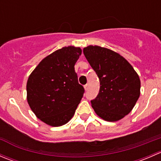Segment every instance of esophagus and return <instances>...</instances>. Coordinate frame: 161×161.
I'll return each instance as SVG.
<instances>
[{
    "label": "esophagus",
    "mask_w": 161,
    "mask_h": 161,
    "mask_svg": "<svg viewBox=\"0 0 161 161\" xmlns=\"http://www.w3.org/2000/svg\"><path fill=\"white\" fill-rule=\"evenodd\" d=\"M84 89H85V90H88V89H89L88 84H86V85L84 86Z\"/></svg>",
    "instance_id": "obj_1"
}]
</instances>
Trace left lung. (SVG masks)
Segmentation results:
<instances>
[{"label":"left lung","instance_id":"obj_1","mask_svg":"<svg viewBox=\"0 0 161 161\" xmlns=\"http://www.w3.org/2000/svg\"><path fill=\"white\" fill-rule=\"evenodd\" d=\"M83 53L100 79V91L91 104L99 117L117 121L131 112L140 95V79L132 66L113 50L86 47Z\"/></svg>","mask_w":161,"mask_h":161}]
</instances>
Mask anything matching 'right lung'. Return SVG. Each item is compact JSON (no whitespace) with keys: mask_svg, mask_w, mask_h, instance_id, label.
Here are the masks:
<instances>
[{"mask_svg":"<svg viewBox=\"0 0 161 161\" xmlns=\"http://www.w3.org/2000/svg\"><path fill=\"white\" fill-rule=\"evenodd\" d=\"M80 47H64L43 58L27 81V101L36 116L53 127L69 122L85 92L75 64Z\"/></svg>","mask_w":161,"mask_h":161,"instance_id":"1","label":"right lung"}]
</instances>
